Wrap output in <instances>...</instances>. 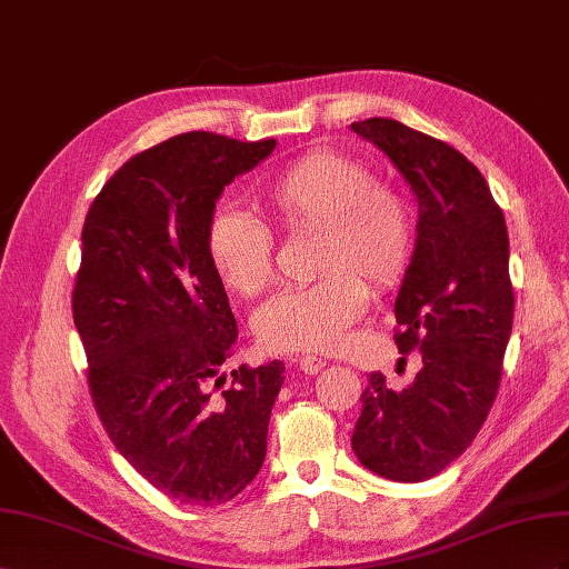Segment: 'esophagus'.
Wrapping results in <instances>:
<instances>
[{"label": "esophagus", "mask_w": 569, "mask_h": 569, "mask_svg": "<svg viewBox=\"0 0 569 569\" xmlns=\"http://www.w3.org/2000/svg\"><path fill=\"white\" fill-rule=\"evenodd\" d=\"M298 365H300V369L305 371V375H310V377L319 375V371H321L323 367H327V362H323L321 357H315V355H305V357H300Z\"/></svg>", "instance_id": "1"}]
</instances>
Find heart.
<instances>
[{"label": "heart", "mask_w": 569, "mask_h": 569, "mask_svg": "<svg viewBox=\"0 0 569 569\" xmlns=\"http://www.w3.org/2000/svg\"><path fill=\"white\" fill-rule=\"evenodd\" d=\"M262 204L286 233L319 231L321 281L286 290L254 315L257 340L271 352H333L360 321L369 288L388 293L410 267L415 221L393 186L375 181L362 159L307 152L276 173ZM209 267L236 293L254 298L273 281V238L238 209H219L204 236Z\"/></svg>", "instance_id": "heart-1"}]
</instances>
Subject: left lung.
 Listing matches in <instances>:
<instances>
[{"mask_svg":"<svg viewBox=\"0 0 569 569\" xmlns=\"http://www.w3.org/2000/svg\"><path fill=\"white\" fill-rule=\"evenodd\" d=\"M350 128L383 150L417 194V248L393 338L402 355H421L402 391L371 371L352 450L369 472L415 483L462 456L498 396L515 312L508 226L481 171L448 142L393 119Z\"/></svg>","mask_w":569,"mask_h":569,"instance_id":"left-lung-1","label":"left lung"}]
</instances>
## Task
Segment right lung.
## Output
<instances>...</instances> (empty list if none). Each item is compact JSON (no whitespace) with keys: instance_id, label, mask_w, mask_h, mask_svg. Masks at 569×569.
<instances>
[{"instance_id":"obj_1","label":"right lung","mask_w":569,"mask_h":569,"mask_svg":"<svg viewBox=\"0 0 569 569\" xmlns=\"http://www.w3.org/2000/svg\"><path fill=\"white\" fill-rule=\"evenodd\" d=\"M273 138L192 131L138 152L92 200L73 286L92 405L111 443L164 496L212 508L267 456L283 362L238 367L236 317L204 236L223 186L267 159Z\"/></svg>"}]
</instances>
